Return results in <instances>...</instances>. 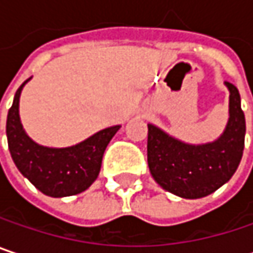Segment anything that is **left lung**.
Here are the masks:
<instances>
[{
	"instance_id": "left-lung-1",
	"label": "left lung",
	"mask_w": 253,
	"mask_h": 253,
	"mask_svg": "<svg viewBox=\"0 0 253 253\" xmlns=\"http://www.w3.org/2000/svg\"><path fill=\"white\" fill-rule=\"evenodd\" d=\"M228 122L218 139L192 145L160 127L148 125V166L154 180L167 192L184 199L214 193L236 173L245 148V114L234 84L226 82Z\"/></svg>"
}]
</instances>
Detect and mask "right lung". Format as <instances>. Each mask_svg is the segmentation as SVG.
<instances>
[{"mask_svg": "<svg viewBox=\"0 0 253 253\" xmlns=\"http://www.w3.org/2000/svg\"><path fill=\"white\" fill-rule=\"evenodd\" d=\"M17 89L7 116V140L19 171L43 195L73 196L84 192L99 174L107 145L122 126L107 127L73 146L49 148L27 136L20 122L19 102L25 84Z\"/></svg>", "mask_w": 253, "mask_h": 253, "instance_id": "right-lung-1", "label": "right lung"}]
</instances>
